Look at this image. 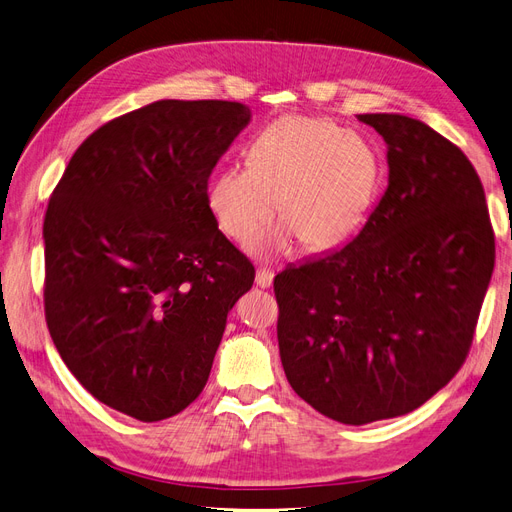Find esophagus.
<instances>
[{
	"label": "esophagus",
	"mask_w": 512,
	"mask_h": 512,
	"mask_svg": "<svg viewBox=\"0 0 512 512\" xmlns=\"http://www.w3.org/2000/svg\"><path fill=\"white\" fill-rule=\"evenodd\" d=\"M272 282H274V272L272 270H257V274H255V284L259 286V288H270L272 286Z\"/></svg>",
	"instance_id": "obj_1"
}]
</instances>
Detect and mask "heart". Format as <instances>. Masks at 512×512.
I'll return each mask as SVG.
<instances>
[{
  "mask_svg": "<svg viewBox=\"0 0 512 512\" xmlns=\"http://www.w3.org/2000/svg\"><path fill=\"white\" fill-rule=\"evenodd\" d=\"M383 188V161L360 133L316 117H282L265 125L247 150V167L226 165L207 184V209L240 247L272 224H284L259 253L341 247L370 217Z\"/></svg>",
  "mask_w": 512,
  "mask_h": 512,
  "instance_id": "heart-1",
  "label": "heart"
}]
</instances>
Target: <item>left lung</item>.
Listing matches in <instances>:
<instances>
[{"instance_id": "1", "label": "left lung", "mask_w": 512, "mask_h": 512, "mask_svg": "<svg viewBox=\"0 0 512 512\" xmlns=\"http://www.w3.org/2000/svg\"><path fill=\"white\" fill-rule=\"evenodd\" d=\"M358 119L387 144L383 198L345 247L274 278L286 379L343 425L408 414L452 381L496 259L464 152L406 115Z\"/></svg>"}]
</instances>
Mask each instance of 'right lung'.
<instances>
[{
    "label": "right lung",
    "instance_id": "right-lung-1",
    "mask_svg": "<svg viewBox=\"0 0 512 512\" xmlns=\"http://www.w3.org/2000/svg\"><path fill=\"white\" fill-rule=\"evenodd\" d=\"M251 108L159 100L108 121L66 165L43 221L46 322L75 379L142 422L207 385L255 268L219 232L207 182Z\"/></svg>",
    "mask_w": 512,
    "mask_h": 512
}]
</instances>
